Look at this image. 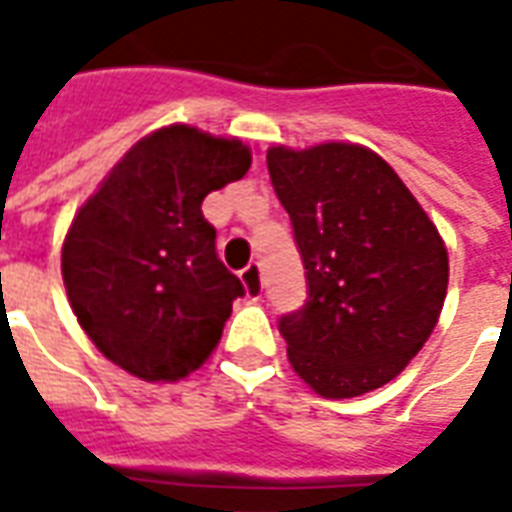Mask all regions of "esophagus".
<instances>
[{
    "mask_svg": "<svg viewBox=\"0 0 512 512\" xmlns=\"http://www.w3.org/2000/svg\"><path fill=\"white\" fill-rule=\"evenodd\" d=\"M241 282L249 296H260L263 293V274H260V266L257 263H249V266L241 271Z\"/></svg>",
    "mask_w": 512,
    "mask_h": 512,
    "instance_id": "esophagus-1",
    "label": "esophagus"
}]
</instances>
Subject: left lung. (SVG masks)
Here are the masks:
<instances>
[{"mask_svg": "<svg viewBox=\"0 0 512 512\" xmlns=\"http://www.w3.org/2000/svg\"><path fill=\"white\" fill-rule=\"evenodd\" d=\"M266 161L307 274L304 307L279 318L290 365L321 397L389 384L444 307L450 263L436 224L362 145H279Z\"/></svg>", "mask_w": 512, "mask_h": 512, "instance_id": "obj_1", "label": "left lung"}]
</instances>
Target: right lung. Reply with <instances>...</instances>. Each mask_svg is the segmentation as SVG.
<instances>
[{"instance_id":"add662e5","label":"right lung","mask_w":512,"mask_h":512,"mask_svg":"<svg viewBox=\"0 0 512 512\" xmlns=\"http://www.w3.org/2000/svg\"><path fill=\"white\" fill-rule=\"evenodd\" d=\"M249 164L241 139L175 123L139 139L76 213L62 244L68 301L131 376L178 381L222 340L244 285L216 255L202 200Z\"/></svg>"}]
</instances>
